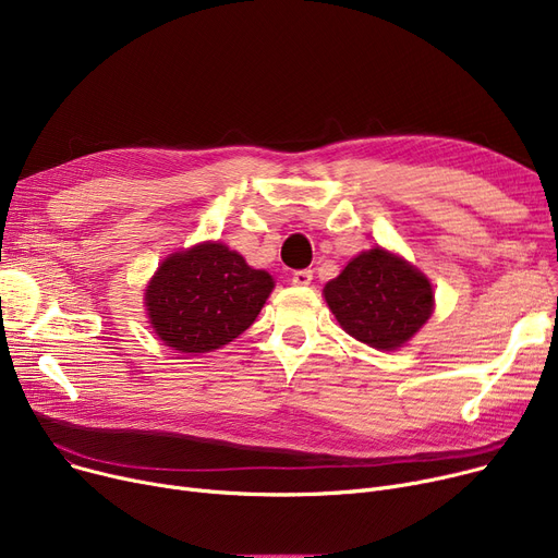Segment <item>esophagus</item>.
<instances>
[{
	"instance_id": "1",
	"label": "esophagus",
	"mask_w": 558,
	"mask_h": 558,
	"mask_svg": "<svg viewBox=\"0 0 558 558\" xmlns=\"http://www.w3.org/2000/svg\"><path fill=\"white\" fill-rule=\"evenodd\" d=\"M314 271L312 269H301V271H294V276H291V282H294L296 287H305V284H310L312 282V276Z\"/></svg>"
}]
</instances>
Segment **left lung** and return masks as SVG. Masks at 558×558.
<instances>
[{
	"instance_id": "8db88e82",
	"label": "left lung",
	"mask_w": 558,
	"mask_h": 558,
	"mask_svg": "<svg viewBox=\"0 0 558 558\" xmlns=\"http://www.w3.org/2000/svg\"><path fill=\"white\" fill-rule=\"evenodd\" d=\"M339 326L377 350H396L412 339L432 316L429 280L385 248H371L345 264L324 287Z\"/></svg>"
}]
</instances>
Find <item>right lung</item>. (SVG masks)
Segmentation results:
<instances>
[{
    "label": "right lung",
    "mask_w": 558,
    "mask_h": 558,
    "mask_svg": "<svg viewBox=\"0 0 558 558\" xmlns=\"http://www.w3.org/2000/svg\"><path fill=\"white\" fill-rule=\"evenodd\" d=\"M274 278L221 242L169 255L146 287V312L165 345L210 353L238 339L267 303Z\"/></svg>",
    "instance_id": "add662e5"
}]
</instances>
